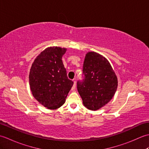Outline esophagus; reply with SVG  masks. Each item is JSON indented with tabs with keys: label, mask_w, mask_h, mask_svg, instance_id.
<instances>
[{
	"label": "esophagus",
	"mask_w": 149,
	"mask_h": 149,
	"mask_svg": "<svg viewBox=\"0 0 149 149\" xmlns=\"http://www.w3.org/2000/svg\"><path fill=\"white\" fill-rule=\"evenodd\" d=\"M75 86H76V81H74V84H73V86H72V90H74L75 88Z\"/></svg>",
	"instance_id": "34e87169"
}]
</instances>
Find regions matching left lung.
Instances as JSON below:
<instances>
[{"label":"left lung","instance_id":"left-lung-1","mask_svg":"<svg viewBox=\"0 0 149 149\" xmlns=\"http://www.w3.org/2000/svg\"><path fill=\"white\" fill-rule=\"evenodd\" d=\"M83 78L77 81V90L84 106L95 111L108 103L113 97L118 80L107 60L100 54L90 52L85 56Z\"/></svg>","mask_w":149,"mask_h":149}]
</instances>
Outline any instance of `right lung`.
Wrapping results in <instances>:
<instances>
[{
	"label": "right lung",
	"mask_w": 149,
	"mask_h": 149,
	"mask_svg": "<svg viewBox=\"0 0 149 149\" xmlns=\"http://www.w3.org/2000/svg\"><path fill=\"white\" fill-rule=\"evenodd\" d=\"M66 49L50 47L34 60L29 73V84L34 97L43 106L56 109L65 103L74 84L67 77L62 57Z\"/></svg>",
	"instance_id": "right-lung-1"
}]
</instances>
